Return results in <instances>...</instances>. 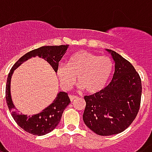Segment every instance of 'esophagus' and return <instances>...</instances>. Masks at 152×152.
<instances>
[{"instance_id":"34e87169","label":"esophagus","mask_w":152,"mask_h":152,"mask_svg":"<svg viewBox=\"0 0 152 152\" xmlns=\"http://www.w3.org/2000/svg\"><path fill=\"white\" fill-rule=\"evenodd\" d=\"M69 97H70V100L72 102V101H74L75 99L77 98V96H74V95H69Z\"/></svg>"}]
</instances>
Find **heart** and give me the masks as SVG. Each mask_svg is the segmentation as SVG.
I'll use <instances>...</instances> for the list:
<instances>
[{
	"instance_id": "obj_1",
	"label": "heart",
	"mask_w": 152,
	"mask_h": 152,
	"mask_svg": "<svg viewBox=\"0 0 152 152\" xmlns=\"http://www.w3.org/2000/svg\"><path fill=\"white\" fill-rule=\"evenodd\" d=\"M113 63L107 56H99L85 50L71 56L67 65H59L56 76L63 89L68 90L77 81L88 93L101 91L107 84L113 72Z\"/></svg>"
}]
</instances>
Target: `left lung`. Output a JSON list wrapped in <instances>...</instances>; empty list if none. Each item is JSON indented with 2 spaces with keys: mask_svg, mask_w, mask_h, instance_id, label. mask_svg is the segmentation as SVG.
I'll list each match as a JSON object with an SVG mask.
<instances>
[{
  "mask_svg": "<svg viewBox=\"0 0 152 152\" xmlns=\"http://www.w3.org/2000/svg\"><path fill=\"white\" fill-rule=\"evenodd\" d=\"M107 50L115 61L113 79L100 92L84 97L83 120L102 136L117 134L130 126L139 113L142 95L141 78L133 65L115 51Z\"/></svg>",
  "mask_w": 152,
  "mask_h": 152,
  "instance_id": "obj_1",
  "label": "left lung"
}]
</instances>
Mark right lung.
<instances>
[{
	"label": "right lung",
	"instance_id": "add662e5",
	"mask_svg": "<svg viewBox=\"0 0 152 152\" xmlns=\"http://www.w3.org/2000/svg\"><path fill=\"white\" fill-rule=\"evenodd\" d=\"M67 45L60 46H44L30 50L23 56H22L18 61L14 64L10 70L7 78V83L5 87V99L8 104L9 110L11 112L12 117L14 121L20 127L28 133L34 135H44L49 133L58 126L60 122L62 114L71 102L67 93L59 92L57 94L56 98L54 100L53 103L47 107L41 113L34 114L33 116H26L23 114H19L14 110V105L11 99L10 94V81L13 75V71L17 67L22 64V63L31 57L39 56L42 57L51 65L56 72V68L59 66V62L66 52Z\"/></svg>",
	"mask_w": 152,
	"mask_h": 152
}]
</instances>
